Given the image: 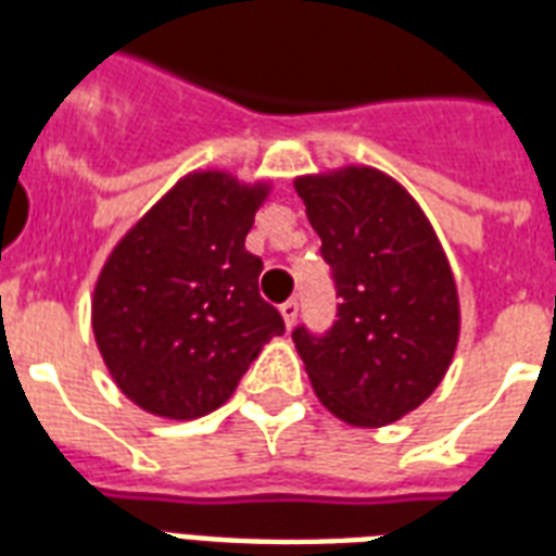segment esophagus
<instances>
[{"label":"esophagus","instance_id":"1","mask_svg":"<svg viewBox=\"0 0 556 556\" xmlns=\"http://www.w3.org/2000/svg\"><path fill=\"white\" fill-rule=\"evenodd\" d=\"M281 316H283V325L292 327L295 325V318H299V301H283L281 304Z\"/></svg>","mask_w":556,"mask_h":556}]
</instances>
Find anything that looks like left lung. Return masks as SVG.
Instances as JSON below:
<instances>
[{"label": "left lung", "instance_id": "left-lung-1", "mask_svg": "<svg viewBox=\"0 0 556 556\" xmlns=\"http://www.w3.org/2000/svg\"><path fill=\"white\" fill-rule=\"evenodd\" d=\"M295 191L342 299L325 337L295 327L304 371L339 420L394 424L453 363L462 333L453 266L415 197L377 167L295 176Z\"/></svg>", "mask_w": 556, "mask_h": 556}]
</instances>
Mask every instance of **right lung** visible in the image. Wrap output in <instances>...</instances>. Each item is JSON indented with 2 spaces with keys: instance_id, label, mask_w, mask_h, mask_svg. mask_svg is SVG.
Instances as JSON below:
<instances>
[{
  "instance_id": "add662e5",
  "label": "right lung",
  "mask_w": 556,
  "mask_h": 556,
  "mask_svg": "<svg viewBox=\"0 0 556 556\" xmlns=\"http://www.w3.org/2000/svg\"><path fill=\"white\" fill-rule=\"evenodd\" d=\"M269 191L229 170L185 174L106 257L94 342L124 397L150 415L193 420L219 408L283 333L257 292L264 261L247 252Z\"/></svg>"
}]
</instances>
